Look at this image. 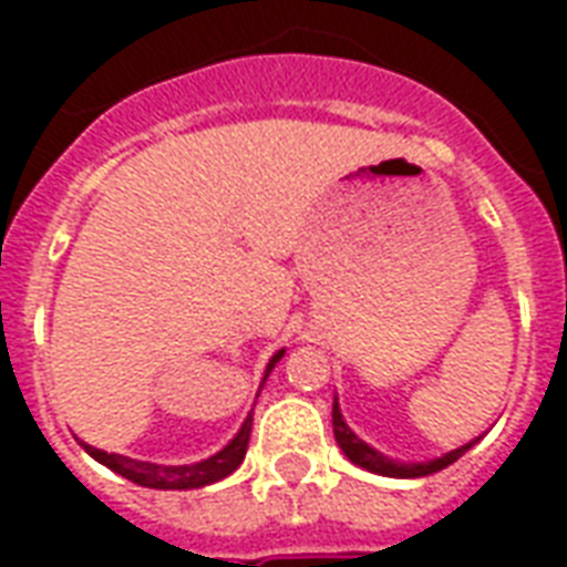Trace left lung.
<instances>
[{
    "label": "left lung",
    "mask_w": 567,
    "mask_h": 567,
    "mask_svg": "<svg viewBox=\"0 0 567 567\" xmlns=\"http://www.w3.org/2000/svg\"><path fill=\"white\" fill-rule=\"evenodd\" d=\"M331 416H333V437H337V443H340V450H343L346 458H349L352 464H358V467L370 471V474L394 476V480H416V476L437 474V471H443V467H450L452 462H458L464 452L471 450L476 440H480L474 437L471 443L458 446V450L443 452V455H437V458H427V462H398V458H389V455H382L380 450H373L370 443H364L352 427L346 425L343 410H340V404H337V398H333Z\"/></svg>",
    "instance_id": "left-lung-1"
}]
</instances>
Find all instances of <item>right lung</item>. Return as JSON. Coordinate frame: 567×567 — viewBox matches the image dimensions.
Segmentation results:
<instances>
[{
	"instance_id": "1",
	"label": "right lung",
	"mask_w": 567,
	"mask_h": 567,
	"mask_svg": "<svg viewBox=\"0 0 567 567\" xmlns=\"http://www.w3.org/2000/svg\"><path fill=\"white\" fill-rule=\"evenodd\" d=\"M285 349H279L276 355L270 358V364L264 370V380H260V389H264V382L272 373V368L282 361ZM248 437H251V413L246 416V422L239 425V431L234 434V440L218 450L209 458H203V462L194 464H154V462H140V458H127V455H117V452H105L96 450L91 443H81L84 452L96 458L100 464H105L109 471H115V474L127 476L130 483H136V486L145 488H203L212 486V483H218L224 476H230L243 464L248 450Z\"/></svg>"
}]
</instances>
